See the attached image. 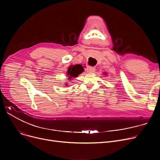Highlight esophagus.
Listing matches in <instances>:
<instances>
[{"label":"esophagus","mask_w":160,"mask_h":160,"mask_svg":"<svg viewBox=\"0 0 160 160\" xmlns=\"http://www.w3.org/2000/svg\"><path fill=\"white\" fill-rule=\"evenodd\" d=\"M95 71V67H87V72L89 73L93 72Z\"/></svg>","instance_id":"1"}]
</instances>
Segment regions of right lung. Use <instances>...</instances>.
<instances>
[{"label": "right lung", "mask_w": 160, "mask_h": 160, "mask_svg": "<svg viewBox=\"0 0 160 160\" xmlns=\"http://www.w3.org/2000/svg\"><path fill=\"white\" fill-rule=\"evenodd\" d=\"M83 71L82 67L80 65H71L68 71H67V76H68L69 77V80H71L72 78H75V77H77L78 76L82 73ZM65 86H67V84L66 83V85Z\"/></svg>", "instance_id": "obj_1"}]
</instances>
